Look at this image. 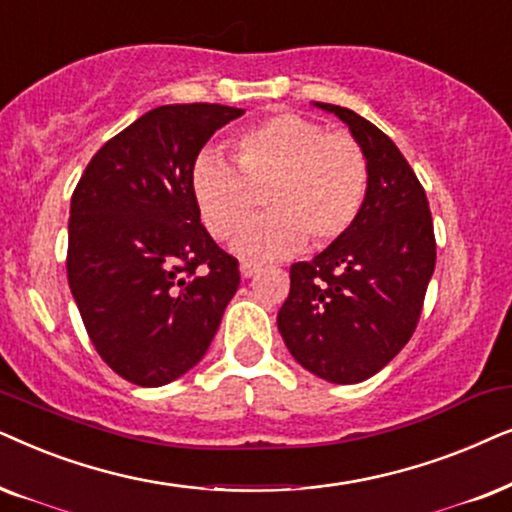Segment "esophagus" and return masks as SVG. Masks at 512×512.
I'll return each mask as SVG.
<instances>
[{
	"label": "esophagus",
	"instance_id": "1",
	"mask_svg": "<svg viewBox=\"0 0 512 512\" xmlns=\"http://www.w3.org/2000/svg\"><path fill=\"white\" fill-rule=\"evenodd\" d=\"M238 271H241V276H243V278H252L255 274H260V271H262V264L250 262V260H243V262H241V267H238Z\"/></svg>",
	"mask_w": 512,
	"mask_h": 512
}]
</instances>
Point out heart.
<instances>
[{"mask_svg":"<svg viewBox=\"0 0 512 512\" xmlns=\"http://www.w3.org/2000/svg\"><path fill=\"white\" fill-rule=\"evenodd\" d=\"M236 166L203 152L192 168V194L206 229L229 238L262 193L270 213L236 236L248 257H285L309 238L311 248L335 243L356 224L367 194V161L358 142L325 133L295 112H276L234 140Z\"/></svg>","mask_w":512,"mask_h":512,"instance_id":"b5f03b06","label":"heart"}]
</instances>
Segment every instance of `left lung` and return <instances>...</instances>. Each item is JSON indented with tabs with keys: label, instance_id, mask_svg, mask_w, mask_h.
Returning a JSON list of instances; mask_svg holds the SVG:
<instances>
[{
	"label": "left lung",
	"instance_id": "left-lung-1",
	"mask_svg": "<svg viewBox=\"0 0 512 512\" xmlns=\"http://www.w3.org/2000/svg\"><path fill=\"white\" fill-rule=\"evenodd\" d=\"M313 105L349 126L370 180L356 224L311 262L292 264L276 320L304 370L358 384L391 363L419 323L435 269L433 220L424 187L386 133L353 109Z\"/></svg>",
	"mask_w": 512,
	"mask_h": 512
}]
</instances>
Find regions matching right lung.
I'll return each mask as SVG.
<instances>
[{
  "label": "right lung",
  "mask_w": 512,
  "mask_h": 512,
  "mask_svg": "<svg viewBox=\"0 0 512 512\" xmlns=\"http://www.w3.org/2000/svg\"><path fill=\"white\" fill-rule=\"evenodd\" d=\"M243 109L163 105L105 142L70 206L67 281L88 337L119 377L163 386L206 356L238 290V262L210 238L192 168Z\"/></svg>",
  "instance_id": "1"
}]
</instances>
